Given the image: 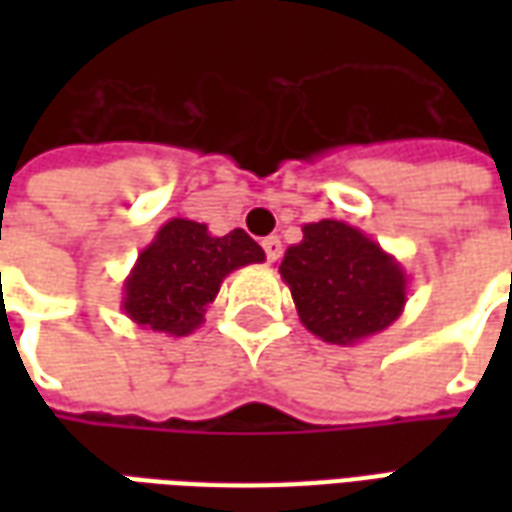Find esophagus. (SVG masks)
<instances>
[{
  "mask_svg": "<svg viewBox=\"0 0 512 512\" xmlns=\"http://www.w3.org/2000/svg\"><path fill=\"white\" fill-rule=\"evenodd\" d=\"M263 249H266L268 263H274L282 255V241H279L277 235H268V238H263Z\"/></svg>",
  "mask_w": 512,
  "mask_h": 512,
  "instance_id": "esophagus-1",
  "label": "esophagus"
}]
</instances>
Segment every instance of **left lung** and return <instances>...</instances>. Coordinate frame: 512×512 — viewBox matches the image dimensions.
<instances>
[{
  "instance_id": "left-lung-1",
  "label": "left lung",
  "mask_w": 512,
  "mask_h": 512,
  "mask_svg": "<svg viewBox=\"0 0 512 512\" xmlns=\"http://www.w3.org/2000/svg\"><path fill=\"white\" fill-rule=\"evenodd\" d=\"M279 274L299 321L323 343L354 345L384 332L403 315L408 274L384 246L359 227L321 219L301 227Z\"/></svg>"
}]
</instances>
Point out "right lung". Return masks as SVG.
<instances>
[{
    "mask_svg": "<svg viewBox=\"0 0 512 512\" xmlns=\"http://www.w3.org/2000/svg\"><path fill=\"white\" fill-rule=\"evenodd\" d=\"M263 260L266 252L241 227L211 235L208 224L169 219L136 257L120 307L142 329L186 337L205 321L224 277Z\"/></svg>",
    "mask_w": 512,
    "mask_h": 512,
    "instance_id": "right-lung-1",
    "label": "right lung"
}]
</instances>
